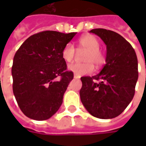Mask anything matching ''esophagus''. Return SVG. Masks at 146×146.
Listing matches in <instances>:
<instances>
[{
  "mask_svg": "<svg viewBox=\"0 0 146 146\" xmlns=\"http://www.w3.org/2000/svg\"><path fill=\"white\" fill-rule=\"evenodd\" d=\"M74 78H75V79H80V76H77V75H76V74H74Z\"/></svg>",
  "mask_w": 146,
  "mask_h": 146,
  "instance_id": "1",
  "label": "esophagus"
}]
</instances>
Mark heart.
Instances as JSON below:
<instances>
[{"instance_id":"1","label":"heart","mask_w":146,"mask_h":146,"mask_svg":"<svg viewBox=\"0 0 146 146\" xmlns=\"http://www.w3.org/2000/svg\"><path fill=\"white\" fill-rule=\"evenodd\" d=\"M80 51H87L84 58V64L74 63L70 65L68 69L77 76L90 74L94 71V64L96 67H100L104 64L106 57L103 52L99 50L100 41L93 35H85L81 36L77 41ZM76 49L73 44L68 43L62 51V56L68 63L72 62L76 56Z\"/></svg>"}]
</instances>
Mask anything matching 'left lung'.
<instances>
[{
	"label": "left lung",
	"instance_id": "obj_1",
	"mask_svg": "<svg viewBox=\"0 0 146 146\" xmlns=\"http://www.w3.org/2000/svg\"><path fill=\"white\" fill-rule=\"evenodd\" d=\"M90 33L106 45V65L97 75L80 78V100L93 116L112 119L121 114L133 99L138 58L131 44L119 33L105 29H94Z\"/></svg>",
	"mask_w": 146,
	"mask_h": 146
}]
</instances>
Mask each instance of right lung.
I'll list each match as a JSON object with an SVG mask.
<instances>
[{
    "instance_id": "add662e5",
    "label": "right lung",
    "mask_w": 146,
    "mask_h": 146,
    "mask_svg": "<svg viewBox=\"0 0 146 146\" xmlns=\"http://www.w3.org/2000/svg\"><path fill=\"white\" fill-rule=\"evenodd\" d=\"M76 33L40 32L27 38L16 51L11 68L13 93L27 117L45 120L61 106L73 79V72L66 70L62 51Z\"/></svg>"
}]
</instances>
